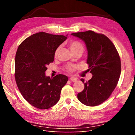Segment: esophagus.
<instances>
[{"label": "esophagus", "instance_id": "1", "mask_svg": "<svg viewBox=\"0 0 135 135\" xmlns=\"http://www.w3.org/2000/svg\"><path fill=\"white\" fill-rule=\"evenodd\" d=\"M70 80L71 81L73 82H76L77 81V78H74V77H71L70 78Z\"/></svg>", "mask_w": 135, "mask_h": 135}]
</instances>
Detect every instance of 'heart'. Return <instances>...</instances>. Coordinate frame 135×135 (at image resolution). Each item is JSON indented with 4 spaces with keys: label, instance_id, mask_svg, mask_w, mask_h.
<instances>
[{
    "label": "heart",
    "instance_id": "b5f03b06",
    "mask_svg": "<svg viewBox=\"0 0 135 135\" xmlns=\"http://www.w3.org/2000/svg\"><path fill=\"white\" fill-rule=\"evenodd\" d=\"M69 46L71 51H72L73 52L80 49L84 50V46L82 45V44L81 42H79L78 41H71L69 43ZM59 50H60V47L57 48L55 51V53H54V56H55V57L57 56V54H58L59 52ZM75 68H76L75 65H70L66 68V69H67V70L68 71V72L71 73V72H73V71H74V70H75Z\"/></svg>",
    "mask_w": 135,
    "mask_h": 135
}]
</instances>
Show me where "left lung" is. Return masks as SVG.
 <instances>
[{
	"instance_id": "left-lung-1",
	"label": "left lung",
	"mask_w": 135,
	"mask_h": 135,
	"mask_svg": "<svg viewBox=\"0 0 135 135\" xmlns=\"http://www.w3.org/2000/svg\"><path fill=\"white\" fill-rule=\"evenodd\" d=\"M71 35L85 43L88 70L93 75L86 82L81 79L85 88L77 97L86 105H98L110 97L118 84L121 71L119 54L113 42L103 34L88 31Z\"/></svg>"
}]
</instances>
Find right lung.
I'll use <instances>...</instances> for the list:
<instances>
[{"label":"right lung","instance_id":"right-lung-1","mask_svg":"<svg viewBox=\"0 0 135 135\" xmlns=\"http://www.w3.org/2000/svg\"><path fill=\"white\" fill-rule=\"evenodd\" d=\"M67 38V35L38 32L25 39L17 49L16 84L24 98L33 107L45 110L59 102L68 77L59 74L51 78L45 72L53 62L56 50Z\"/></svg>","mask_w":135,"mask_h":135}]
</instances>
